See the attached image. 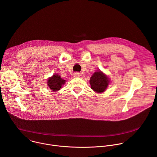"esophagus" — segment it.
<instances>
[{
  "label": "esophagus",
  "instance_id": "esophagus-1",
  "mask_svg": "<svg viewBox=\"0 0 157 157\" xmlns=\"http://www.w3.org/2000/svg\"><path fill=\"white\" fill-rule=\"evenodd\" d=\"M75 77H80V76H81V75L79 73H75Z\"/></svg>",
  "mask_w": 157,
  "mask_h": 157
}]
</instances>
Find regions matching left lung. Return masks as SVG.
I'll return each instance as SVG.
<instances>
[{"label": "left lung", "instance_id": "8db88e82", "mask_svg": "<svg viewBox=\"0 0 157 157\" xmlns=\"http://www.w3.org/2000/svg\"><path fill=\"white\" fill-rule=\"evenodd\" d=\"M110 82V78L101 71H97L91 76L89 83L91 89L97 93H104Z\"/></svg>", "mask_w": 157, "mask_h": 157}]
</instances>
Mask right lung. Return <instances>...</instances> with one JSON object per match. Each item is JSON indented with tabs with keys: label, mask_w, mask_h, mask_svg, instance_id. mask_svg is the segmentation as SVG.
I'll list each match as a JSON object with an SVG mask.
<instances>
[{
	"label": "right lung",
	"mask_w": 157,
	"mask_h": 157,
	"mask_svg": "<svg viewBox=\"0 0 157 157\" xmlns=\"http://www.w3.org/2000/svg\"><path fill=\"white\" fill-rule=\"evenodd\" d=\"M66 82V80L62 79L59 75L56 73L47 79V86L51 91L56 92L60 90Z\"/></svg>",
	"instance_id": "add662e5"
}]
</instances>
